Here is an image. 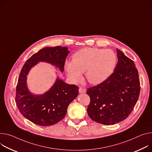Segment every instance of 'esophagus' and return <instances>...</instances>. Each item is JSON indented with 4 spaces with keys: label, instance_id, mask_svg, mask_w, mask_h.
<instances>
[{
    "label": "esophagus",
    "instance_id": "34e87169",
    "mask_svg": "<svg viewBox=\"0 0 152 152\" xmlns=\"http://www.w3.org/2000/svg\"><path fill=\"white\" fill-rule=\"evenodd\" d=\"M79 91L80 93H85L86 92V88L84 87H80L79 89Z\"/></svg>",
    "mask_w": 152,
    "mask_h": 152
}]
</instances>
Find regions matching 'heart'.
Listing matches in <instances>:
<instances>
[{
  "label": "heart",
  "mask_w": 152,
  "mask_h": 152,
  "mask_svg": "<svg viewBox=\"0 0 152 152\" xmlns=\"http://www.w3.org/2000/svg\"><path fill=\"white\" fill-rule=\"evenodd\" d=\"M117 62L116 54L111 50L84 48L76 52L72 61H66L65 68L68 76L75 83L82 78L86 72L89 82L99 84L113 73Z\"/></svg>",
  "instance_id": "heart-1"
}]
</instances>
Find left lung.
<instances>
[{
	"mask_svg": "<svg viewBox=\"0 0 152 152\" xmlns=\"http://www.w3.org/2000/svg\"><path fill=\"white\" fill-rule=\"evenodd\" d=\"M118 62L114 72L102 83L87 88L89 117L104 125L126 119L132 113L140 93L138 72L134 62L116 49Z\"/></svg>",
	"mask_w": 152,
	"mask_h": 152,
	"instance_id": "obj_1",
	"label": "left lung"
}]
</instances>
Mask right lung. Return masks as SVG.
I'll return each instance as SVG.
<instances>
[{
  "instance_id": "right-lung-1",
  "label": "right lung",
  "mask_w": 152,
  "mask_h": 152,
  "mask_svg": "<svg viewBox=\"0 0 152 152\" xmlns=\"http://www.w3.org/2000/svg\"><path fill=\"white\" fill-rule=\"evenodd\" d=\"M69 51L67 47H45L28 59L20 73L16 86L15 101L20 113L27 119L40 126H50L61 121L66 115L68 105L78 95L79 87L58 77L47 92L33 95L27 88L26 80L30 69L40 61L48 62L64 71Z\"/></svg>"
}]
</instances>
